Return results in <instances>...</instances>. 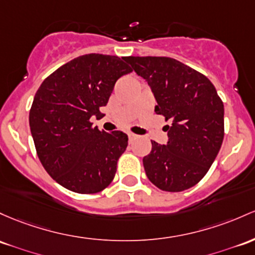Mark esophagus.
<instances>
[{
	"label": "esophagus",
	"mask_w": 255,
	"mask_h": 255,
	"mask_svg": "<svg viewBox=\"0 0 255 255\" xmlns=\"http://www.w3.org/2000/svg\"><path fill=\"white\" fill-rule=\"evenodd\" d=\"M128 139H129V142H132L134 139H136V135H135V134L129 133V134H128Z\"/></svg>",
	"instance_id": "esophagus-1"
}]
</instances>
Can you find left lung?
<instances>
[{"instance_id": "8db88e82", "label": "left lung", "mask_w": 255, "mask_h": 255, "mask_svg": "<svg viewBox=\"0 0 255 255\" xmlns=\"http://www.w3.org/2000/svg\"><path fill=\"white\" fill-rule=\"evenodd\" d=\"M149 85L155 113L170 122L168 141H151L142 158L146 177L163 191L190 189L211 168L224 139V105L213 83L185 64L167 57H123Z\"/></svg>"}]
</instances>
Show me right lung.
I'll return each mask as SVG.
<instances>
[{"instance_id":"add662e5","label":"right lung","mask_w":255,"mask_h":255,"mask_svg":"<svg viewBox=\"0 0 255 255\" xmlns=\"http://www.w3.org/2000/svg\"><path fill=\"white\" fill-rule=\"evenodd\" d=\"M132 69L115 55L86 54L55 70L33 98L29 123L47 173L70 191L96 194L110 185L128 145L121 130L106 133L89 120L103 117L116 81Z\"/></svg>"}]
</instances>
